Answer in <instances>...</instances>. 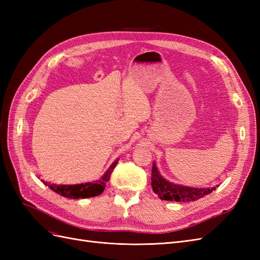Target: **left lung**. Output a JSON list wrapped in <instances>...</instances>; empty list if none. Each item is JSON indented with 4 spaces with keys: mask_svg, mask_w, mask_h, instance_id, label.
I'll return each instance as SVG.
<instances>
[{
    "mask_svg": "<svg viewBox=\"0 0 260 260\" xmlns=\"http://www.w3.org/2000/svg\"><path fill=\"white\" fill-rule=\"evenodd\" d=\"M152 187L160 200L170 202H194L216 190V187L195 188L171 183L160 176L155 162L152 168Z\"/></svg>",
    "mask_w": 260,
    "mask_h": 260,
    "instance_id": "1",
    "label": "left lung"
}]
</instances>
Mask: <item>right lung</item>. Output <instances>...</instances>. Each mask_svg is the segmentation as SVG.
<instances>
[{
    "label": "right lung",
    "instance_id": "1",
    "mask_svg": "<svg viewBox=\"0 0 260 260\" xmlns=\"http://www.w3.org/2000/svg\"><path fill=\"white\" fill-rule=\"evenodd\" d=\"M118 159H116L112 166L106 171V174L95 182H89L83 184H76V185H57V184H50L48 182H43L45 185H48L51 190L65 196L68 199H86V198H94L101 193H103L106 183L111 179L112 172L114 171Z\"/></svg>",
    "mask_w": 260,
    "mask_h": 260
}]
</instances>
